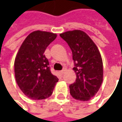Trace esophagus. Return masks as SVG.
Segmentation results:
<instances>
[{
    "label": "esophagus",
    "instance_id": "esophagus-1",
    "mask_svg": "<svg viewBox=\"0 0 122 122\" xmlns=\"http://www.w3.org/2000/svg\"><path fill=\"white\" fill-rule=\"evenodd\" d=\"M64 71H65V70H64H64H62V71H60V75H63L64 73Z\"/></svg>",
    "mask_w": 122,
    "mask_h": 122
}]
</instances>
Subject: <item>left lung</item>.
<instances>
[{
	"instance_id": "8db88e82",
	"label": "left lung",
	"mask_w": 122,
	"mask_h": 122,
	"mask_svg": "<svg viewBox=\"0 0 122 122\" xmlns=\"http://www.w3.org/2000/svg\"><path fill=\"white\" fill-rule=\"evenodd\" d=\"M72 51L76 74L75 82L69 86L70 93L76 100L87 101L96 95L103 79V65L95 43L86 32L79 30L60 35Z\"/></svg>"
}]
</instances>
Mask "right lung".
Wrapping results in <instances>:
<instances>
[{
    "label": "right lung",
    "mask_w": 122,
    "mask_h": 122,
    "mask_svg": "<svg viewBox=\"0 0 122 122\" xmlns=\"http://www.w3.org/2000/svg\"><path fill=\"white\" fill-rule=\"evenodd\" d=\"M56 36V34L49 32H32L17 54L14 63L16 82L29 98L43 100L49 98L58 81V77L51 73L49 61L44 55L46 48Z\"/></svg>",
    "instance_id": "add662e5"
}]
</instances>
